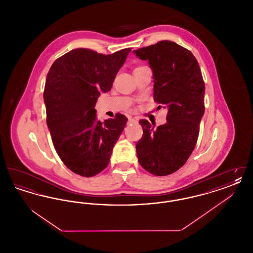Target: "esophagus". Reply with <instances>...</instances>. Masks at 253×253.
<instances>
[{"instance_id":"obj_1","label":"esophagus","mask_w":253,"mask_h":253,"mask_svg":"<svg viewBox=\"0 0 253 253\" xmlns=\"http://www.w3.org/2000/svg\"><path fill=\"white\" fill-rule=\"evenodd\" d=\"M128 119H129V122H136V120H135L134 118H132V117H129Z\"/></svg>"}]
</instances>
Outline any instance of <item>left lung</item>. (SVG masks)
Masks as SVG:
<instances>
[{
	"label": "left lung",
	"mask_w": 253,
	"mask_h": 253,
	"mask_svg": "<svg viewBox=\"0 0 253 253\" xmlns=\"http://www.w3.org/2000/svg\"><path fill=\"white\" fill-rule=\"evenodd\" d=\"M133 53L149 60L154 99L168 108L164 125L155 128L146 120L139 121L143 135L135 146L136 155L147 171L165 176L186 163L196 145L205 112L204 80L193 53L174 42L160 41Z\"/></svg>",
	"instance_id": "8db88e82"
}]
</instances>
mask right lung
<instances>
[{"instance_id":"add662e5","label":"right lung","mask_w":253,"mask_h":253,"mask_svg":"<svg viewBox=\"0 0 253 253\" xmlns=\"http://www.w3.org/2000/svg\"><path fill=\"white\" fill-rule=\"evenodd\" d=\"M132 48L104 55L88 48L73 49L54 61L43 91L46 123L63 164L73 172L92 177L108 166L113 148L128 119L96 121L100 92L111 90Z\"/></svg>"}]
</instances>
